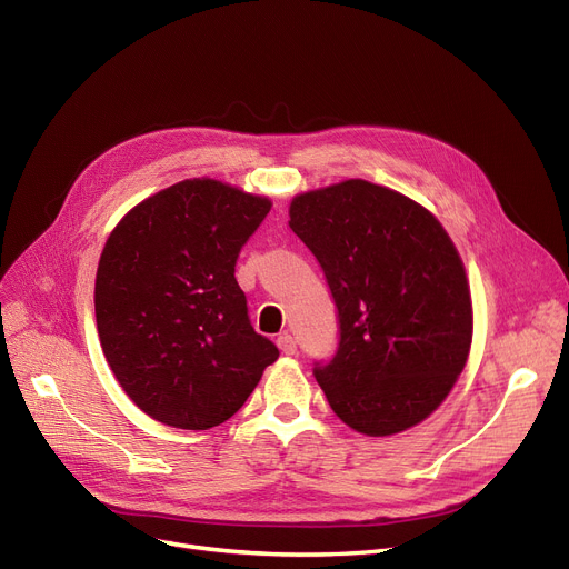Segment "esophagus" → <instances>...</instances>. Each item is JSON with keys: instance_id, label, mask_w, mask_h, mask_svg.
<instances>
[{"instance_id": "obj_1", "label": "esophagus", "mask_w": 569, "mask_h": 569, "mask_svg": "<svg viewBox=\"0 0 569 569\" xmlns=\"http://www.w3.org/2000/svg\"><path fill=\"white\" fill-rule=\"evenodd\" d=\"M277 346H279V350H281L283 355H295V352H297V343H295V339H292L290 335H281V337L277 339Z\"/></svg>"}]
</instances>
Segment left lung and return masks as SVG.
I'll use <instances>...</instances> for the list:
<instances>
[{
	"label": "left lung",
	"mask_w": 569,
	"mask_h": 569,
	"mask_svg": "<svg viewBox=\"0 0 569 569\" xmlns=\"http://www.w3.org/2000/svg\"><path fill=\"white\" fill-rule=\"evenodd\" d=\"M290 228L322 267L339 346L313 376L367 436L420 425L450 395L472 341L463 262L438 219L365 179L292 198Z\"/></svg>",
	"instance_id": "1"
}]
</instances>
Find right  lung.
Masks as SVG:
<instances>
[{"instance_id":"obj_1","label":"right lung","mask_w":569,"mask_h":569,"mask_svg":"<svg viewBox=\"0 0 569 569\" xmlns=\"http://www.w3.org/2000/svg\"><path fill=\"white\" fill-rule=\"evenodd\" d=\"M269 207L217 179H184L108 237L94 286L101 348L129 399L168 427L223 425L277 362L234 279Z\"/></svg>"}]
</instances>
